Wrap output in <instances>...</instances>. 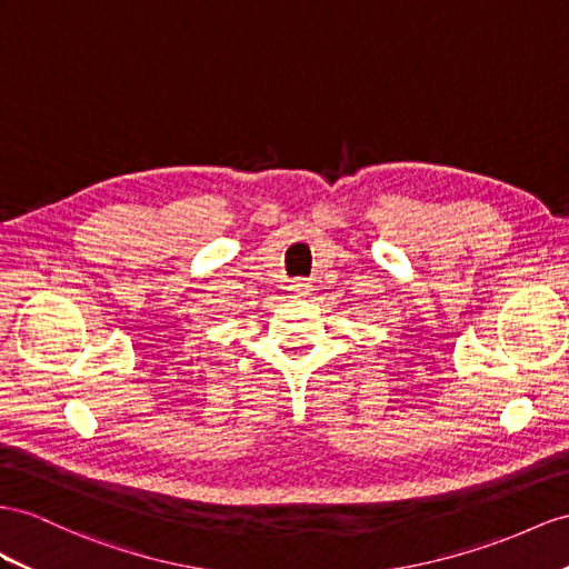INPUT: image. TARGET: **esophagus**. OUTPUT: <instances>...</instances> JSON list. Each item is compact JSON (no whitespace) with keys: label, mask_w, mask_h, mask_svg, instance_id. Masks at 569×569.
<instances>
[{"label":"esophagus","mask_w":569,"mask_h":569,"mask_svg":"<svg viewBox=\"0 0 569 569\" xmlns=\"http://www.w3.org/2000/svg\"><path fill=\"white\" fill-rule=\"evenodd\" d=\"M310 288H312V286H310L308 281H305V279H296V281H293V286H290V290H293L296 296H308V293H310Z\"/></svg>","instance_id":"esophagus-1"}]
</instances>
